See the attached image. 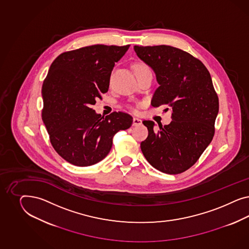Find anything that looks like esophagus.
<instances>
[{
  "instance_id": "34e87169",
  "label": "esophagus",
  "mask_w": 249,
  "mask_h": 249,
  "mask_svg": "<svg viewBox=\"0 0 249 249\" xmlns=\"http://www.w3.org/2000/svg\"><path fill=\"white\" fill-rule=\"evenodd\" d=\"M142 124V120H140L138 118H133V123H132L133 126H140Z\"/></svg>"
}]
</instances>
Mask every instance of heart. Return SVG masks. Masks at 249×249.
<instances>
[{
  "label": "heart",
  "instance_id": "obj_1",
  "mask_svg": "<svg viewBox=\"0 0 249 249\" xmlns=\"http://www.w3.org/2000/svg\"><path fill=\"white\" fill-rule=\"evenodd\" d=\"M133 69H134V72H139V71H142V70H146V69H150L149 67L146 65V64H144V63H137L134 65V67H133Z\"/></svg>",
  "mask_w": 249,
  "mask_h": 249
}]
</instances>
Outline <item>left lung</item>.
<instances>
[{
	"label": "left lung",
	"instance_id": "1",
	"mask_svg": "<svg viewBox=\"0 0 249 249\" xmlns=\"http://www.w3.org/2000/svg\"><path fill=\"white\" fill-rule=\"evenodd\" d=\"M134 50L160 85L151 105L172 107L173 120L158 131L153 121H144L149 135L141 149L155 169L181 174L196 163L214 134L219 101L211 75L201 61L174 46L135 45Z\"/></svg>",
	"mask_w": 249,
	"mask_h": 249
}]
</instances>
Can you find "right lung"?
Returning a JSON list of instances; mask_svg holds the SVG:
<instances>
[{
    "instance_id": "add662e5",
    "label": "right lung",
    "mask_w": 249,
    "mask_h": 249,
    "mask_svg": "<svg viewBox=\"0 0 249 249\" xmlns=\"http://www.w3.org/2000/svg\"><path fill=\"white\" fill-rule=\"evenodd\" d=\"M129 45H95L61 53L42 87V120L55 151L69 163L90 166L110 151L114 135L132 124V117L113 112L101 117L92 108L108 90L115 63Z\"/></svg>"
}]
</instances>
